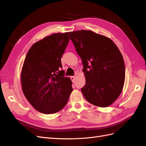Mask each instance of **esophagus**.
<instances>
[{
    "label": "esophagus",
    "instance_id": "1",
    "mask_svg": "<svg viewBox=\"0 0 146 146\" xmlns=\"http://www.w3.org/2000/svg\"><path fill=\"white\" fill-rule=\"evenodd\" d=\"M70 79H71L72 82H74L75 81V79H76V76H71L70 77Z\"/></svg>",
    "mask_w": 146,
    "mask_h": 146
}]
</instances>
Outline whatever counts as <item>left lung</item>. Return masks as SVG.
<instances>
[{
	"label": "left lung",
	"mask_w": 146,
	"mask_h": 146,
	"mask_svg": "<svg viewBox=\"0 0 146 146\" xmlns=\"http://www.w3.org/2000/svg\"><path fill=\"white\" fill-rule=\"evenodd\" d=\"M83 64L86 78L82 92L99 107L111 105L120 96L125 82V64L117 46L109 38L91 30L69 33Z\"/></svg>",
	"instance_id": "left-lung-1"
}]
</instances>
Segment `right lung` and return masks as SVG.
<instances>
[{
    "label": "right lung",
    "mask_w": 146,
    "mask_h": 146,
    "mask_svg": "<svg viewBox=\"0 0 146 146\" xmlns=\"http://www.w3.org/2000/svg\"><path fill=\"white\" fill-rule=\"evenodd\" d=\"M69 41L68 32L52 34L33 44L26 55L21 74L22 90L39 112H58L73 90L70 78L61 70V58Z\"/></svg>",
    "instance_id": "1"
}]
</instances>
